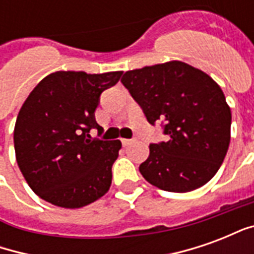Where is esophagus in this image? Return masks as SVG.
<instances>
[{
    "instance_id": "obj_1",
    "label": "esophagus",
    "mask_w": 254,
    "mask_h": 254,
    "mask_svg": "<svg viewBox=\"0 0 254 254\" xmlns=\"http://www.w3.org/2000/svg\"><path fill=\"white\" fill-rule=\"evenodd\" d=\"M121 143L124 147H127V145H130V144L133 143V140H129V138H122Z\"/></svg>"
}]
</instances>
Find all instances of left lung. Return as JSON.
Listing matches in <instances>:
<instances>
[{"instance_id":"obj_1","label":"left lung","mask_w":254,"mask_h":254,"mask_svg":"<svg viewBox=\"0 0 254 254\" xmlns=\"http://www.w3.org/2000/svg\"><path fill=\"white\" fill-rule=\"evenodd\" d=\"M121 81L149 124L165 121L169 136L149 145L141 176L176 193L205 185L223 163L231 137V110L218 83L181 61L127 70Z\"/></svg>"}]
</instances>
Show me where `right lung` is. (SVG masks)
<instances>
[{
  "instance_id": "right-lung-1",
  "label": "right lung",
  "mask_w": 254,
  "mask_h": 254,
  "mask_svg": "<svg viewBox=\"0 0 254 254\" xmlns=\"http://www.w3.org/2000/svg\"><path fill=\"white\" fill-rule=\"evenodd\" d=\"M121 76V70H58L31 91L14 124V152L24 180L41 198L74 209L109 191L121 141L92 138L89 130H102L94 114L99 96Z\"/></svg>"
}]
</instances>
